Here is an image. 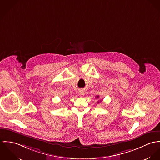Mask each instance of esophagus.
I'll use <instances>...</instances> for the list:
<instances>
[{"instance_id": "esophagus-1", "label": "esophagus", "mask_w": 160, "mask_h": 160, "mask_svg": "<svg viewBox=\"0 0 160 160\" xmlns=\"http://www.w3.org/2000/svg\"><path fill=\"white\" fill-rule=\"evenodd\" d=\"M79 92H80V95H85V90H83V89L80 90V91H79Z\"/></svg>"}]
</instances>
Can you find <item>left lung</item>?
<instances>
[{"instance_id":"left-lung-1","label":"left lung","mask_w":160,"mask_h":160,"mask_svg":"<svg viewBox=\"0 0 160 160\" xmlns=\"http://www.w3.org/2000/svg\"><path fill=\"white\" fill-rule=\"evenodd\" d=\"M96 97H97V98H99V96H96Z\"/></svg>"}]
</instances>
